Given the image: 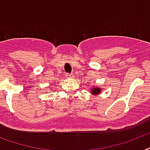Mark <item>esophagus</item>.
<instances>
[{"label": "esophagus", "instance_id": "obj_1", "mask_svg": "<svg viewBox=\"0 0 150 150\" xmlns=\"http://www.w3.org/2000/svg\"><path fill=\"white\" fill-rule=\"evenodd\" d=\"M74 75L73 74H66V78L67 79H74Z\"/></svg>", "mask_w": 150, "mask_h": 150}]
</instances>
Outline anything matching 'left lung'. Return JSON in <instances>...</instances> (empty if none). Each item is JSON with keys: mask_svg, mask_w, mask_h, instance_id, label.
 I'll return each instance as SVG.
<instances>
[{"mask_svg": "<svg viewBox=\"0 0 150 150\" xmlns=\"http://www.w3.org/2000/svg\"><path fill=\"white\" fill-rule=\"evenodd\" d=\"M101 90H102V89L100 88V87H98V86H94L93 88H92L91 89H90V93H91L93 95H97V94H100V93H101Z\"/></svg>", "mask_w": 150, "mask_h": 150, "instance_id": "obj_1", "label": "left lung"}]
</instances>
